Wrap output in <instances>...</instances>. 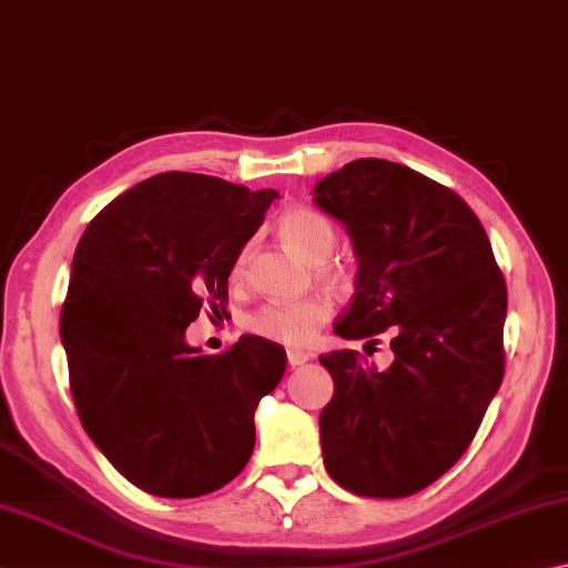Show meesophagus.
I'll use <instances>...</instances> for the list:
<instances>
[{"label": "esophagus", "instance_id": "esophagus-1", "mask_svg": "<svg viewBox=\"0 0 568 568\" xmlns=\"http://www.w3.org/2000/svg\"><path fill=\"white\" fill-rule=\"evenodd\" d=\"M312 359L310 352H302V349H290L286 352V362H290V366H302Z\"/></svg>", "mask_w": 568, "mask_h": 568}]
</instances>
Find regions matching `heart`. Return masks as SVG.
Returning <instances> with one entry per match:
<instances>
[{
    "instance_id": "heart-1",
    "label": "heart",
    "mask_w": 568,
    "mask_h": 568,
    "mask_svg": "<svg viewBox=\"0 0 568 568\" xmlns=\"http://www.w3.org/2000/svg\"><path fill=\"white\" fill-rule=\"evenodd\" d=\"M278 234H282L286 246H292L306 262H314V272L320 276L336 284H344L349 278V272L329 258L336 246V226L326 214L316 212L312 206L290 209L278 219ZM248 248H242L232 264L234 278L244 276ZM332 314L334 302L324 294H312L304 300H268L256 306L252 314H246L244 329L266 342L304 346L332 320Z\"/></svg>"
}]
</instances>
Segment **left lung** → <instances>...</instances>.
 <instances>
[{"instance_id":"left-lung-1","label":"left lung","mask_w":568,"mask_h":568,"mask_svg":"<svg viewBox=\"0 0 568 568\" xmlns=\"http://www.w3.org/2000/svg\"><path fill=\"white\" fill-rule=\"evenodd\" d=\"M314 194L359 256L334 332L366 344L394 334L386 372L354 349L320 356L334 379L320 416L324 466L346 491L402 499L462 459L499 392L504 274L471 206L409 166L356 159Z\"/></svg>"}]
</instances>
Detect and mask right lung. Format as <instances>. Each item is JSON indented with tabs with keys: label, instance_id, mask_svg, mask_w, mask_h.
I'll list each match as a JSON object with an SVG mask.
<instances>
[{
	"label": "right lung",
	"instance_id": "right-lung-1",
	"mask_svg": "<svg viewBox=\"0 0 568 568\" xmlns=\"http://www.w3.org/2000/svg\"><path fill=\"white\" fill-rule=\"evenodd\" d=\"M274 189L164 172L106 204L79 239L59 334L79 422L109 464L166 499L222 489L254 452V409L286 352L242 336L222 354L184 342L224 310L229 274Z\"/></svg>",
	"mask_w": 568,
	"mask_h": 568
}]
</instances>
